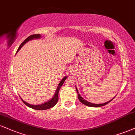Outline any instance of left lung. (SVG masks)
<instances>
[{
	"instance_id": "left-lung-1",
	"label": "left lung",
	"mask_w": 135,
	"mask_h": 135,
	"mask_svg": "<svg viewBox=\"0 0 135 135\" xmlns=\"http://www.w3.org/2000/svg\"><path fill=\"white\" fill-rule=\"evenodd\" d=\"M76 90H77V94H78V98H79V100H80V101L81 103H82V104H83L85 105H87V106H89V107H100V106H103V105H106L107 104H108L109 103H110V102H111V100H113V99H114V98L112 99L111 100H110L109 101L107 102V103H103V104H92V103H89V102L87 101V100H85V99H84L82 98V97H81L80 95V94H79V92H78V90H77V88H76Z\"/></svg>"
}]
</instances>
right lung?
<instances>
[{"mask_svg": "<svg viewBox=\"0 0 135 135\" xmlns=\"http://www.w3.org/2000/svg\"><path fill=\"white\" fill-rule=\"evenodd\" d=\"M40 37H41V35H31L29 37H27V38L24 41L22 42V43L21 44V45L19 46V48L17 49V52L19 51V50L21 49V48L22 47L23 45L25 44L26 43H27V41H30L31 40H32V39H36V38H40ZM66 78L67 77L65 76L63 79H62L60 81V84H58V86L57 87V89H56V92H55V95L53 97V98L51 99V100H50L49 101L46 102V103L43 104H40V105H31V104H29L28 103H26L24 100H23L22 99V102L24 103V104H26L27 105V106L30 107V108H32V109H36V110H46V109H50V108H51L52 107H53L54 105H56V104L57 103L58 100V92H59V90L60 89V87H61V85H63V83H64L65 80H66Z\"/></svg>", "mask_w": 135, "mask_h": 135, "instance_id": "obj_1", "label": "right lung"}]
</instances>
